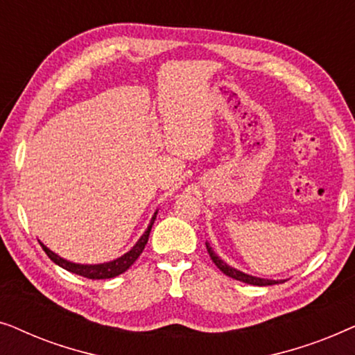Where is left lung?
<instances>
[{
    "mask_svg": "<svg viewBox=\"0 0 355 355\" xmlns=\"http://www.w3.org/2000/svg\"><path fill=\"white\" fill-rule=\"evenodd\" d=\"M207 250L208 254H210V259L213 260V263H215L218 268H220L223 273L226 276H230L232 279H237V281H242V283H247V284H252V286H271V284H278V283H283V281H278V279H265V278H257V276H252V275H247V273H242V271L232 268L226 263V261H223L220 257H218L215 252L211 250L210 244L207 242Z\"/></svg>",
    "mask_w": 355,
    "mask_h": 355,
    "instance_id": "1",
    "label": "left lung"
}]
</instances>
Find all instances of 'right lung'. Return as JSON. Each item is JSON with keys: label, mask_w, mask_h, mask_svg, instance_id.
Listing matches in <instances>:
<instances>
[{"label": "right lung", "mask_w": 355, "mask_h": 355, "mask_svg": "<svg viewBox=\"0 0 355 355\" xmlns=\"http://www.w3.org/2000/svg\"><path fill=\"white\" fill-rule=\"evenodd\" d=\"M157 213L158 211H155L152 220H150L147 231L140 236V239L135 242V245L132 247V249H130L129 252H125L124 255H121L119 259L106 261V263H98V265L74 263V261L64 260L62 257L55 254V252L48 249L45 244H42V242H40V245H42V249L45 250V254L50 257V259L55 261L56 265H60L61 268L71 271V273L84 276V278H89V279H110V278H114V276H119L121 273H124L125 270H129V266L139 259L140 254H142L145 245H147V242H148V236H150V231H152L155 218H157Z\"/></svg>", "instance_id": "right-lung-1"}]
</instances>
